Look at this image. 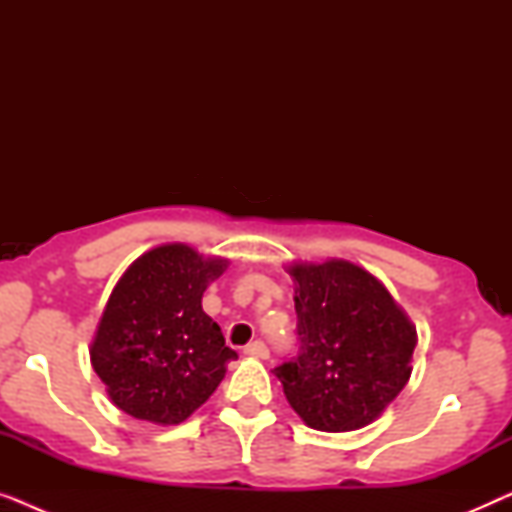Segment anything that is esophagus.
Segmentation results:
<instances>
[{
	"label": "esophagus",
	"instance_id": "obj_1",
	"mask_svg": "<svg viewBox=\"0 0 512 512\" xmlns=\"http://www.w3.org/2000/svg\"><path fill=\"white\" fill-rule=\"evenodd\" d=\"M244 354L254 356V359H268L270 349H268V345H265L263 340H254V342H249L247 347H244Z\"/></svg>",
	"mask_w": 512,
	"mask_h": 512
}]
</instances>
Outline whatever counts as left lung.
<instances>
[{"label": "left lung", "mask_w": 512, "mask_h": 512, "mask_svg": "<svg viewBox=\"0 0 512 512\" xmlns=\"http://www.w3.org/2000/svg\"><path fill=\"white\" fill-rule=\"evenodd\" d=\"M296 359L275 368L284 396L317 431L375 422L412 373L417 331L380 279L349 261L293 263Z\"/></svg>", "instance_id": "1"}]
</instances>
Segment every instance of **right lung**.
<instances>
[{
	"label": "right lung",
	"mask_w": 512,
	"mask_h": 512,
	"mask_svg": "<svg viewBox=\"0 0 512 512\" xmlns=\"http://www.w3.org/2000/svg\"><path fill=\"white\" fill-rule=\"evenodd\" d=\"M226 268V258L174 242L123 272L90 345V363L116 408L170 426L214 394L237 354L202 310V293Z\"/></svg>",
	"instance_id": "right-lung-1"
}]
</instances>
